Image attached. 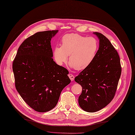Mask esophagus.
<instances>
[{
    "label": "esophagus",
    "mask_w": 135,
    "mask_h": 135,
    "mask_svg": "<svg viewBox=\"0 0 135 135\" xmlns=\"http://www.w3.org/2000/svg\"><path fill=\"white\" fill-rule=\"evenodd\" d=\"M69 78L70 79V80H71V81H74V79H75V76L74 75H73L72 74H69L68 75Z\"/></svg>",
    "instance_id": "1"
}]
</instances>
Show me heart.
<instances>
[{
	"instance_id": "obj_1",
	"label": "heart",
	"mask_w": 135,
	"mask_h": 135,
	"mask_svg": "<svg viewBox=\"0 0 135 135\" xmlns=\"http://www.w3.org/2000/svg\"><path fill=\"white\" fill-rule=\"evenodd\" d=\"M61 46L54 50L56 61L59 64L69 61L76 70L87 68L94 59L98 49V43L94 37H87L75 33L66 34L61 41Z\"/></svg>"
}]
</instances>
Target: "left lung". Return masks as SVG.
<instances>
[{
	"label": "left lung",
	"instance_id": "obj_1",
	"mask_svg": "<svg viewBox=\"0 0 135 135\" xmlns=\"http://www.w3.org/2000/svg\"><path fill=\"white\" fill-rule=\"evenodd\" d=\"M99 48L92 62L75 78L82 87L79 103L83 110L93 113L105 107L114 98L121 74L119 55L103 35L95 32Z\"/></svg>",
	"mask_w": 135,
	"mask_h": 135
}]
</instances>
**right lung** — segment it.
<instances>
[{
	"label": "right lung",
	"instance_id": "add662e5",
	"mask_svg": "<svg viewBox=\"0 0 135 135\" xmlns=\"http://www.w3.org/2000/svg\"><path fill=\"white\" fill-rule=\"evenodd\" d=\"M57 31L38 32L26 38L12 63L16 90L38 112L53 109L62 90L71 82L68 70L56 64L52 57L50 41Z\"/></svg>",
	"mask_w": 135,
	"mask_h": 135
}]
</instances>
